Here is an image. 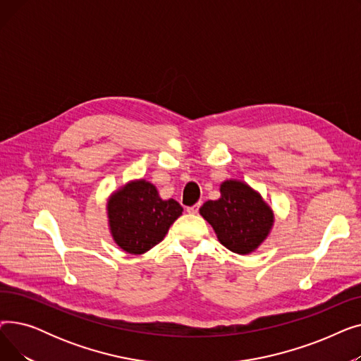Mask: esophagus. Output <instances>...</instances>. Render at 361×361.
<instances>
[{"label":"esophagus","mask_w":361,"mask_h":361,"mask_svg":"<svg viewBox=\"0 0 361 361\" xmlns=\"http://www.w3.org/2000/svg\"><path fill=\"white\" fill-rule=\"evenodd\" d=\"M199 207H200V203H197L195 206H190V207H187V212L188 214H197L199 212Z\"/></svg>","instance_id":"34e87169"}]
</instances>
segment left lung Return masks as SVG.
Here are the masks:
<instances>
[{
  "label": "left lung",
  "instance_id": "left-lung-1",
  "mask_svg": "<svg viewBox=\"0 0 361 361\" xmlns=\"http://www.w3.org/2000/svg\"><path fill=\"white\" fill-rule=\"evenodd\" d=\"M200 215L212 225L221 244L238 255L256 250L274 224V212L260 195L235 180L224 181L221 197L203 203Z\"/></svg>",
  "mask_w": 361,
  "mask_h": 361
}]
</instances>
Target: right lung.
Masks as SVG:
<instances>
[{"mask_svg": "<svg viewBox=\"0 0 361 361\" xmlns=\"http://www.w3.org/2000/svg\"><path fill=\"white\" fill-rule=\"evenodd\" d=\"M181 214L178 202L162 200L155 185L145 180L128 183L108 202L114 241L130 255H142L161 243Z\"/></svg>", "mask_w": 361, "mask_h": 361, "instance_id": "right-lung-1", "label": "right lung"}]
</instances>
